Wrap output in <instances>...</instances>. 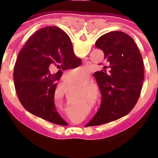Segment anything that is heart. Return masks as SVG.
<instances>
[{
	"mask_svg": "<svg viewBox=\"0 0 158 158\" xmlns=\"http://www.w3.org/2000/svg\"><path fill=\"white\" fill-rule=\"evenodd\" d=\"M84 69H78V70H77V72L75 73V74H77V75H78V74H84ZM81 89L83 90H84V91L87 93L88 95H92V94H93V90L91 89V88L90 87H89V86H88V85H85V86H83L82 88H81Z\"/></svg>",
	"mask_w": 158,
	"mask_h": 158,
	"instance_id": "obj_1",
	"label": "heart"
}]
</instances>
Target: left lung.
<instances>
[{"instance_id": "8db88e82", "label": "left lung", "mask_w": 158, "mask_h": 158, "mask_svg": "<svg viewBox=\"0 0 158 158\" xmlns=\"http://www.w3.org/2000/svg\"><path fill=\"white\" fill-rule=\"evenodd\" d=\"M63 35L70 40L63 31ZM95 47L103 51L109 71L103 69L94 74L102 102L97 114L86 126L107 123L129 114L137 102L143 81L142 57L127 34L109 32L99 37Z\"/></svg>"}]
</instances>
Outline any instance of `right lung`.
Returning a JSON list of instances; mask_svg holds the SVG:
<instances>
[{"instance_id": "right-lung-1", "label": "right lung", "mask_w": 158, "mask_h": 158, "mask_svg": "<svg viewBox=\"0 0 158 158\" xmlns=\"http://www.w3.org/2000/svg\"><path fill=\"white\" fill-rule=\"evenodd\" d=\"M71 40L63 30L47 26L31 35L19 53L14 74L15 87L21 105L35 116L57 125L67 123L56 110L54 93L62 70L80 65ZM60 70L51 75L49 69Z\"/></svg>"}]
</instances>
